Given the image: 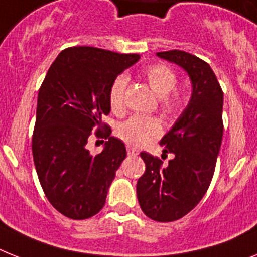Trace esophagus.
Masks as SVG:
<instances>
[{
    "label": "esophagus",
    "mask_w": 257,
    "mask_h": 257,
    "mask_svg": "<svg viewBox=\"0 0 257 257\" xmlns=\"http://www.w3.org/2000/svg\"><path fill=\"white\" fill-rule=\"evenodd\" d=\"M127 154L130 155V156H137V155H139V151H138L137 148L127 146Z\"/></svg>",
    "instance_id": "34e87169"
}]
</instances>
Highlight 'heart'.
Returning a JSON list of instances; mask_svg holds the SVG:
<instances>
[{
    "label": "heart",
    "instance_id": "obj_1",
    "mask_svg": "<svg viewBox=\"0 0 257 257\" xmlns=\"http://www.w3.org/2000/svg\"><path fill=\"white\" fill-rule=\"evenodd\" d=\"M146 78L156 95L163 98L162 106L169 114L176 113L181 106L179 97H168L176 88L177 77L171 68L165 65H154L146 71ZM127 85V77L120 75L111 82L109 89V103L113 111H120L123 107V94ZM162 126L155 118L143 115H133L118 127V135L131 146H142L146 142L159 137Z\"/></svg>",
    "mask_w": 257,
    "mask_h": 257
}]
</instances>
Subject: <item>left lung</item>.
Returning a JSON list of instances; mask_svg holds the SVG:
<instances>
[{
  "label": "left lung",
  "mask_w": 257,
  "mask_h": 257,
  "mask_svg": "<svg viewBox=\"0 0 257 257\" xmlns=\"http://www.w3.org/2000/svg\"><path fill=\"white\" fill-rule=\"evenodd\" d=\"M156 56L181 67L192 82L189 103L160 141L164 154L175 158L163 165L160 159L141 154L146 172L137 184L139 205L148 218L172 222L197 206L213 179L223 137V92L200 57L179 50Z\"/></svg>",
  "instance_id": "1"
}]
</instances>
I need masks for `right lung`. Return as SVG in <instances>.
I'll use <instances>...</instances> for the list:
<instances>
[{
    "label": "right lung",
    "mask_w": 257,
    "mask_h": 257,
    "mask_svg": "<svg viewBox=\"0 0 257 257\" xmlns=\"http://www.w3.org/2000/svg\"><path fill=\"white\" fill-rule=\"evenodd\" d=\"M139 59L137 54L85 46L67 48L57 55L40 86L34 164L51 205L71 219H86L102 209L116 169L126 159L124 143L110 137L102 116L111 110V82ZM94 130L97 136L109 138L98 155L86 148Z\"/></svg>",
    "instance_id": "right-lung-1"
}]
</instances>
